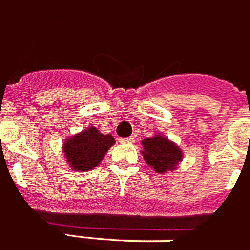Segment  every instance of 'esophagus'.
<instances>
[{"instance_id": "esophagus-1", "label": "esophagus", "mask_w": 250, "mask_h": 250, "mask_svg": "<svg viewBox=\"0 0 250 250\" xmlns=\"http://www.w3.org/2000/svg\"><path fill=\"white\" fill-rule=\"evenodd\" d=\"M121 143H133L134 142V136H129V138H121Z\"/></svg>"}]
</instances>
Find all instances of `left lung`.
I'll use <instances>...</instances> for the list:
<instances>
[{"instance_id": "obj_1", "label": "left lung", "mask_w": 250, "mask_h": 250, "mask_svg": "<svg viewBox=\"0 0 250 250\" xmlns=\"http://www.w3.org/2000/svg\"><path fill=\"white\" fill-rule=\"evenodd\" d=\"M144 150L143 157L151 168L158 173H166L167 170L176 169L177 163L182 161V151L173 142L155 135L142 142Z\"/></svg>"}]
</instances>
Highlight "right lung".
I'll list each match as a JSON object with an SVG mask.
<instances>
[{"instance_id":"obj_1","label":"right lung","mask_w":250,"mask_h":250,"mask_svg":"<svg viewBox=\"0 0 250 250\" xmlns=\"http://www.w3.org/2000/svg\"><path fill=\"white\" fill-rule=\"evenodd\" d=\"M114 143L115 139L110 134L104 135L96 127L91 126L65 140L63 150L74 170L88 172L102 161Z\"/></svg>"}]
</instances>
